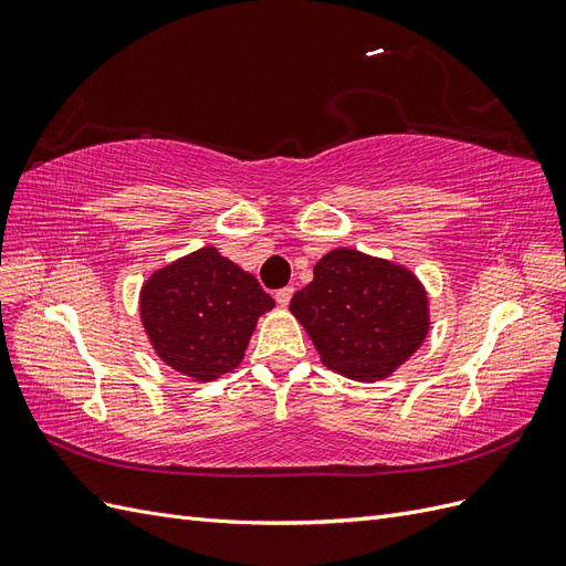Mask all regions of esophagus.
Wrapping results in <instances>:
<instances>
[{
	"instance_id": "34e87169",
	"label": "esophagus",
	"mask_w": 566,
	"mask_h": 566,
	"mask_svg": "<svg viewBox=\"0 0 566 566\" xmlns=\"http://www.w3.org/2000/svg\"><path fill=\"white\" fill-rule=\"evenodd\" d=\"M293 293H295V287H281L279 293H276V302L281 304V306H287L290 304V300H293Z\"/></svg>"
}]
</instances>
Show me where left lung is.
Listing matches in <instances>:
<instances>
[{
	"label": "left lung",
	"mask_w": 566,
	"mask_h": 566,
	"mask_svg": "<svg viewBox=\"0 0 566 566\" xmlns=\"http://www.w3.org/2000/svg\"><path fill=\"white\" fill-rule=\"evenodd\" d=\"M290 312L314 342L321 364L356 382L387 380L432 328L430 297L416 273L354 248L325 252Z\"/></svg>",
	"instance_id": "left-lung-1"
}]
</instances>
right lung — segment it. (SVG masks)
Here are the masks:
<instances>
[{"label": "right lung", "mask_w": 566, "mask_h": 566, "mask_svg": "<svg viewBox=\"0 0 566 566\" xmlns=\"http://www.w3.org/2000/svg\"><path fill=\"white\" fill-rule=\"evenodd\" d=\"M273 306L252 273L214 245L156 269L139 293L153 352L196 382H212L241 366L256 321Z\"/></svg>", "instance_id": "add662e5"}]
</instances>
